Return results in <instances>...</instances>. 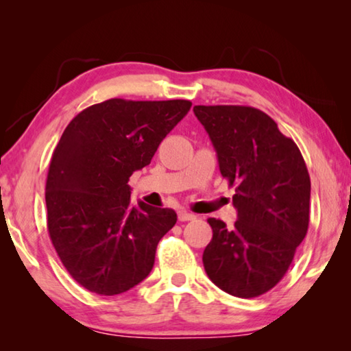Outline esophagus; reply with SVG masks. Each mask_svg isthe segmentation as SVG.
<instances>
[{
  "mask_svg": "<svg viewBox=\"0 0 351 351\" xmlns=\"http://www.w3.org/2000/svg\"><path fill=\"white\" fill-rule=\"evenodd\" d=\"M195 218L197 217H195L193 213H189L186 210L178 212V219H180V221H192V219H195Z\"/></svg>",
  "mask_w": 351,
  "mask_h": 351,
  "instance_id": "obj_1",
  "label": "esophagus"
}]
</instances>
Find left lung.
I'll return each instance as SVG.
<instances>
[{
	"label": "left lung",
	"instance_id": "8db88e82",
	"mask_svg": "<svg viewBox=\"0 0 351 351\" xmlns=\"http://www.w3.org/2000/svg\"><path fill=\"white\" fill-rule=\"evenodd\" d=\"M217 152L219 171L235 186L237 221L209 218L204 269L219 289L251 299L282 280L310 223L311 182L299 147L252 106H193Z\"/></svg>",
	"mask_w": 351,
	"mask_h": 351
}]
</instances>
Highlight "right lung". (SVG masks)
<instances>
[{
	"instance_id": "right-lung-1",
	"label": "right lung",
	"mask_w": 351,
	"mask_h": 351,
	"mask_svg": "<svg viewBox=\"0 0 351 351\" xmlns=\"http://www.w3.org/2000/svg\"><path fill=\"white\" fill-rule=\"evenodd\" d=\"M190 106L110 99L64 128L47 171V230L71 277L91 293H125L150 274L176 212L133 204L128 180L150 164Z\"/></svg>"
}]
</instances>
